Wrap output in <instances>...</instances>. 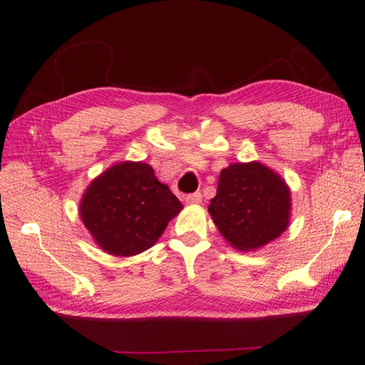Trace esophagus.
I'll list each match as a JSON object with an SVG mask.
<instances>
[{
  "label": "esophagus",
  "instance_id": "1",
  "mask_svg": "<svg viewBox=\"0 0 365 365\" xmlns=\"http://www.w3.org/2000/svg\"><path fill=\"white\" fill-rule=\"evenodd\" d=\"M185 201L192 205H198L203 201V195H201V192H193V193H189V195H185Z\"/></svg>",
  "mask_w": 365,
  "mask_h": 365
}]
</instances>
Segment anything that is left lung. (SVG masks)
<instances>
[{"label": "left lung", "instance_id": "8db88e82", "mask_svg": "<svg viewBox=\"0 0 365 365\" xmlns=\"http://www.w3.org/2000/svg\"><path fill=\"white\" fill-rule=\"evenodd\" d=\"M209 212L232 247L256 250L286 231L290 192L277 173L259 162L232 164L220 172Z\"/></svg>", "mask_w": 365, "mask_h": 365}]
</instances>
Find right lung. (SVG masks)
Masks as SVG:
<instances>
[{
    "label": "right lung",
    "mask_w": 365,
    "mask_h": 365,
    "mask_svg": "<svg viewBox=\"0 0 365 365\" xmlns=\"http://www.w3.org/2000/svg\"><path fill=\"white\" fill-rule=\"evenodd\" d=\"M181 209V201L148 164L123 162L92 181L79 210L104 251L134 256L155 245Z\"/></svg>",
    "instance_id": "1"
}]
</instances>
